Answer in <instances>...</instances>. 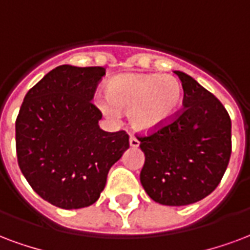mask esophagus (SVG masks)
Returning <instances> with one entry per match:
<instances>
[{
  "mask_svg": "<svg viewBox=\"0 0 250 250\" xmlns=\"http://www.w3.org/2000/svg\"><path fill=\"white\" fill-rule=\"evenodd\" d=\"M140 142L136 138H130V147H132V148H138L139 147Z\"/></svg>",
  "mask_w": 250,
  "mask_h": 250,
  "instance_id": "1",
  "label": "esophagus"
}]
</instances>
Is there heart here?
<instances>
[{
  "label": "heart",
  "mask_w": 250,
  "mask_h": 250,
  "mask_svg": "<svg viewBox=\"0 0 250 250\" xmlns=\"http://www.w3.org/2000/svg\"><path fill=\"white\" fill-rule=\"evenodd\" d=\"M183 87L172 75L122 74L106 86V98H98V108L110 119L128 112L130 125L140 132L162 128L175 119L183 103Z\"/></svg>",
  "instance_id": "b5f03b06"
}]
</instances>
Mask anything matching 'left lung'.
<instances>
[{"label":"left lung","mask_w":250,"mask_h":250,"mask_svg":"<svg viewBox=\"0 0 250 250\" xmlns=\"http://www.w3.org/2000/svg\"><path fill=\"white\" fill-rule=\"evenodd\" d=\"M182 112L158 131L138 138L146 160L140 183L147 195L169 207L193 204L212 193L232 152L230 118L221 102L183 71Z\"/></svg>","instance_id":"1"}]
</instances>
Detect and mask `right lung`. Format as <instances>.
I'll return each instance as SVG.
<instances>
[{
	"label": "right lung",
	"instance_id": "add662e5",
	"mask_svg": "<svg viewBox=\"0 0 250 250\" xmlns=\"http://www.w3.org/2000/svg\"><path fill=\"white\" fill-rule=\"evenodd\" d=\"M106 68L62 64L22 102L16 120L17 158L31 188L50 204L79 209L94 204L107 175L128 147L125 131L99 127L91 103Z\"/></svg>",
	"mask_w": 250,
	"mask_h": 250
}]
</instances>
